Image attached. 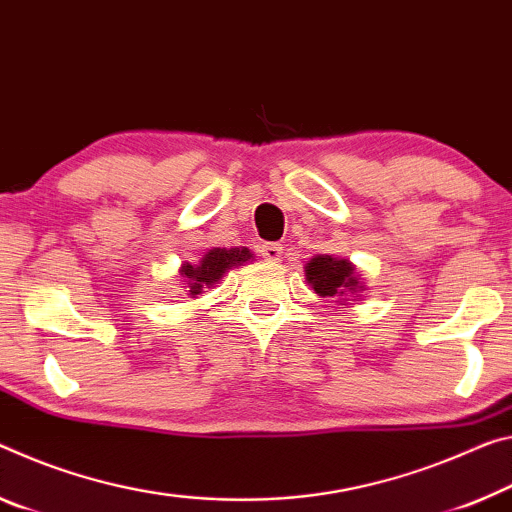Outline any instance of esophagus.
Here are the masks:
<instances>
[{"label":"esophagus","instance_id":"1","mask_svg":"<svg viewBox=\"0 0 512 512\" xmlns=\"http://www.w3.org/2000/svg\"><path fill=\"white\" fill-rule=\"evenodd\" d=\"M259 253L266 259V262H280L282 259V246L280 243H264L262 248H259Z\"/></svg>","mask_w":512,"mask_h":512}]
</instances>
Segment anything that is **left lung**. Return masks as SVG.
I'll return each mask as SVG.
<instances>
[{"instance_id": "left-lung-1", "label": "left lung", "mask_w": 512, "mask_h": 512, "mask_svg": "<svg viewBox=\"0 0 512 512\" xmlns=\"http://www.w3.org/2000/svg\"><path fill=\"white\" fill-rule=\"evenodd\" d=\"M305 280L323 298L337 296L339 300H346L348 294H360L364 289L355 266L348 259H339L332 255L312 257L305 264Z\"/></svg>"}]
</instances>
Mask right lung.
Masks as SVG:
<instances>
[{"instance_id": "add662e5", "label": "right lung", "mask_w": 512, "mask_h": 512, "mask_svg": "<svg viewBox=\"0 0 512 512\" xmlns=\"http://www.w3.org/2000/svg\"><path fill=\"white\" fill-rule=\"evenodd\" d=\"M250 259H253V253L248 248H212L209 253L202 255L200 262L182 264L180 275L186 285V294L196 298L198 294H202V289L218 285V280L227 271L234 269V266H243Z\"/></svg>"}]
</instances>
